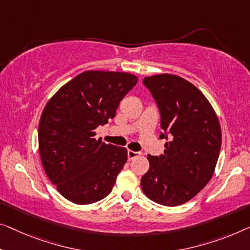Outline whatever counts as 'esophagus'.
Instances as JSON below:
<instances>
[{
  "label": "esophagus",
  "instance_id": "34e87169",
  "mask_svg": "<svg viewBox=\"0 0 250 250\" xmlns=\"http://www.w3.org/2000/svg\"><path fill=\"white\" fill-rule=\"evenodd\" d=\"M138 156H140V152L133 151V150H128V159H129V161H131V159L138 157Z\"/></svg>",
  "mask_w": 250,
  "mask_h": 250
}]
</instances>
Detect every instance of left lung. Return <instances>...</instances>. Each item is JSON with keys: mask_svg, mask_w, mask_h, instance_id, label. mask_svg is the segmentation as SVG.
<instances>
[{"mask_svg": "<svg viewBox=\"0 0 250 250\" xmlns=\"http://www.w3.org/2000/svg\"><path fill=\"white\" fill-rule=\"evenodd\" d=\"M161 112V138L169 141L161 156L148 155L141 177L148 199L166 207L193 199L211 180L221 148V128L213 107L199 88L173 74L144 78Z\"/></svg>", "mask_w": 250, "mask_h": 250, "instance_id": "8db88e82", "label": "left lung"}]
</instances>
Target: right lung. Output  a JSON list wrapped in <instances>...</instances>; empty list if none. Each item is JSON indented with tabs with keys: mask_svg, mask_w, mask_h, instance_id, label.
<instances>
[{
	"mask_svg": "<svg viewBox=\"0 0 250 250\" xmlns=\"http://www.w3.org/2000/svg\"><path fill=\"white\" fill-rule=\"evenodd\" d=\"M122 72L86 70L55 93L38 128L44 172L58 192L75 204H91L112 191L128 152L96 140L94 130L115 117L119 103L137 84Z\"/></svg>",
	"mask_w": 250,
	"mask_h": 250,
	"instance_id": "1",
	"label": "right lung"
}]
</instances>
